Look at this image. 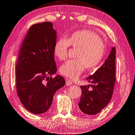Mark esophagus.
<instances>
[{
	"label": "esophagus",
	"mask_w": 135,
	"mask_h": 135,
	"mask_svg": "<svg viewBox=\"0 0 135 135\" xmlns=\"http://www.w3.org/2000/svg\"><path fill=\"white\" fill-rule=\"evenodd\" d=\"M73 84V81H71L70 79H66V85H68V86H70L71 85Z\"/></svg>",
	"instance_id": "34e87169"
}]
</instances>
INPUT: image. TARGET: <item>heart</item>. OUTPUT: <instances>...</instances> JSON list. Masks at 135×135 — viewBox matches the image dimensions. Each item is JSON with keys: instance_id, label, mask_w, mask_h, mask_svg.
Instances as JSON below:
<instances>
[{"instance_id": "b5f03b06", "label": "heart", "mask_w": 135, "mask_h": 135, "mask_svg": "<svg viewBox=\"0 0 135 135\" xmlns=\"http://www.w3.org/2000/svg\"><path fill=\"white\" fill-rule=\"evenodd\" d=\"M70 46L78 49L75 59L68 60L60 68L62 75L71 79H76L82 73L84 67L93 69L98 65L104 56V43L96 33L86 30L77 31L68 39L57 40L54 53L59 60H65L68 57Z\"/></svg>"}]
</instances>
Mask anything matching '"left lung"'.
<instances>
[{"label": "left lung", "instance_id": "8db88e82", "mask_svg": "<svg viewBox=\"0 0 135 135\" xmlns=\"http://www.w3.org/2000/svg\"><path fill=\"white\" fill-rule=\"evenodd\" d=\"M115 47H114L104 63L94 74L87 78V81L92 84L80 86L82 95L78 105L84 113L96 115L110 102L115 82Z\"/></svg>", "mask_w": 135, "mask_h": 135}]
</instances>
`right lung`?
<instances>
[{"instance_id": "obj_1", "label": "right lung", "mask_w": 135, "mask_h": 135, "mask_svg": "<svg viewBox=\"0 0 135 135\" xmlns=\"http://www.w3.org/2000/svg\"><path fill=\"white\" fill-rule=\"evenodd\" d=\"M56 31L50 22L32 25L21 46L16 67L17 94L22 105L34 114L46 112L54 94L64 86L65 79L57 75L54 47Z\"/></svg>"}]
</instances>
